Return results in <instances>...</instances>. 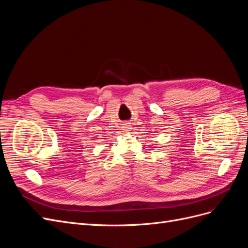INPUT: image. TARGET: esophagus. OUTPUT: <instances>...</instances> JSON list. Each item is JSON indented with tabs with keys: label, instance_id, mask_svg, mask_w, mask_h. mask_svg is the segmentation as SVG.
<instances>
[{
	"label": "esophagus",
	"instance_id": "esophagus-1",
	"mask_svg": "<svg viewBox=\"0 0 248 248\" xmlns=\"http://www.w3.org/2000/svg\"><path fill=\"white\" fill-rule=\"evenodd\" d=\"M130 125H129V123H126V124H124V127H123V128H124V130L125 131H129L131 128H130Z\"/></svg>",
	"mask_w": 248,
	"mask_h": 248
}]
</instances>
